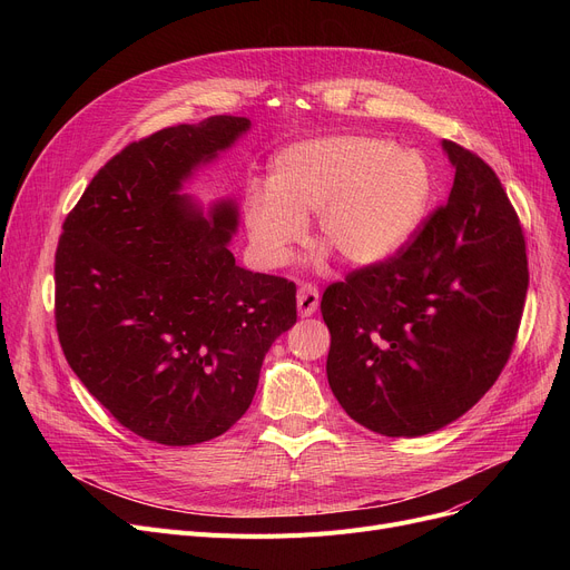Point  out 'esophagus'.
I'll use <instances>...</instances> for the list:
<instances>
[{
  "label": "esophagus",
  "instance_id": "34e87169",
  "mask_svg": "<svg viewBox=\"0 0 570 570\" xmlns=\"http://www.w3.org/2000/svg\"><path fill=\"white\" fill-rule=\"evenodd\" d=\"M321 295L314 284H303L301 291H297V314L301 316H312L318 309Z\"/></svg>",
  "mask_w": 570,
  "mask_h": 570
}]
</instances>
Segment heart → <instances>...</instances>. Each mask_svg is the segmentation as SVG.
<instances>
[{"label": "heart", "instance_id": "1", "mask_svg": "<svg viewBox=\"0 0 570 570\" xmlns=\"http://www.w3.org/2000/svg\"><path fill=\"white\" fill-rule=\"evenodd\" d=\"M434 196V170L415 149L391 138L337 134L284 147L269 185H249L245 224L258 261L282 267L307 235L355 267L397 254L421 228Z\"/></svg>", "mask_w": 570, "mask_h": 570}]
</instances>
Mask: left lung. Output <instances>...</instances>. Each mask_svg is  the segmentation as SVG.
Segmentation results:
<instances>
[{
	"label": "left lung",
	"instance_id": "8db88e82",
	"mask_svg": "<svg viewBox=\"0 0 570 570\" xmlns=\"http://www.w3.org/2000/svg\"><path fill=\"white\" fill-rule=\"evenodd\" d=\"M448 203L395 256L323 293L327 383L342 409L383 436L458 421L499 379L529 286L515 209L494 170L453 140Z\"/></svg>",
	"mask_w": 570,
	"mask_h": 570
}]
</instances>
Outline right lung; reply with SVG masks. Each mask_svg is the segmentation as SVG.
<instances>
[{"instance_id":"obj_1","label":"right lung","mask_w":570,"mask_h":570,"mask_svg":"<svg viewBox=\"0 0 570 570\" xmlns=\"http://www.w3.org/2000/svg\"><path fill=\"white\" fill-rule=\"evenodd\" d=\"M247 117L215 115L127 145L71 209L55 254L67 363L134 434L194 445L249 409L263 357L295 323V284L235 265L237 205L183 194Z\"/></svg>"}]
</instances>
